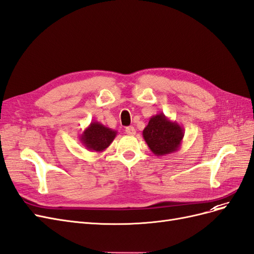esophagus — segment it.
Wrapping results in <instances>:
<instances>
[{
  "mask_svg": "<svg viewBox=\"0 0 254 254\" xmlns=\"http://www.w3.org/2000/svg\"><path fill=\"white\" fill-rule=\"evenodd\" d=\"M135 132H136V130H135V128L132 127V126H130V127H127V128H126V133L129 134V135H134Z\"/></svg>",
  "mask_w": 254,
  "mask_h": 254,
  "instance_id": "34e87169",
  "label": "esophagus"
}]
</instances>
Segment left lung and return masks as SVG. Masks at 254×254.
<instances>
[{
  "label": "left lung",
  "mask_w": 254,
  "mask_h": 254,
  "mask_svg": "<svg viewBox=\"0 0 254 254\" xmlns=\"http://www.w3.org/2000/svg\"><path fill=\"white\" fill-rule=\"evenodd\" d=\"M184 136V129L176 121H171L163 113L152 115L143 130V137L153 155L162 157L179 150Z\"/></svg>",
  "instance_id": "obj_1"
}]
</instances>
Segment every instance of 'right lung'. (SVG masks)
Instances as JSON below:
<instances>
[{
  "label": "right lung",
  "instance_id": "right-lung-1",
  "mask_svg": "<svg viewBox=\"0 0 254 254\" xmlns=\"http://www.w3.org/2000/svg\"><path fill=\"white\" fill-rule=\"evenodd\" d=\"M117 134V130L106 127L99 122H91V124L79 135V140L86 149L102 152L109 147Z\"/></svg>",
  "mask_w": 254,
  "mask_h": 254
}]
</instances>
